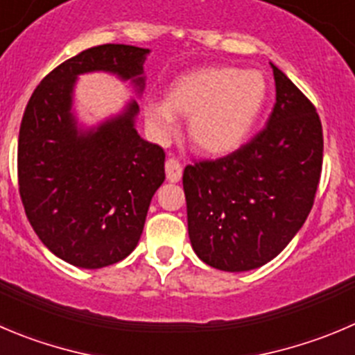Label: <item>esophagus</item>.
<instances>
[{
    "label": "esophagus",
    "instance_id": "34e87169",
    "mask_svg": "<svg viewBox=\"0 0 355 355\" xmlns=\"http://www.w3.org/2000/svg\"><path fill=\"white\" fill-rule=\"evenodd\" d=\"M165 174H167V180L171 183H178L181 180V175H183V167L175 158H168L165 162Z\"/></svg>",
    "mask_w": 355,
    "mask_h": 355
}]
</instances>
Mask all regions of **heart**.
<instances>
[{
	"instance_id": "1",
	"label": "heart",
	"mask_w": 355,
	"mask_h": 355,
	"mask_svg": "<svg viewBox=\"0 0 355 355\" xmlns=\"http://www.w3.org/2000/svg\"><path fill=\"white\" fill-rule=\"evenodd\" d=\"M268 101L261 71L209 66L183 74L168 85L165 101H146L148 130L167 144L180 130V116L190 118L188 134L202 153L225 157L244 146Z\"/></svg>"
}]
</instances>
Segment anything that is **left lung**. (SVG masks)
<instances>
[{"label":"left lung","instance_id":"obj_1","mask_svg":"<svg viewBox=\"0 0 355 355\" xmlns=\"http://www.w3.org/2000/svg\"><path fill=\"white\" fill-rule=\"evenodd\" d=\"M270 66L275 106L265 129L228 157L187 165L183 174L191 248L225 272L259 268L281 254L305 223L319 184V114Z\"/></svg>","mask_w":355,"mask_h":355}]
</instances>
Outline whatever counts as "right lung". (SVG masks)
I'll use <instances>...</instances> for the list:
<instances>
[{
  "label": "right lung",
  "instance_id": "1",
  "mask_svg": "<svg viewBox=\"0 0 355 355\" xmlns=\"http://www.w3.org/2000/svg\"><path fill=\"white\" fill-rule=\"evenodd\" d=\"M150 49L99 45L83 50L42 80L19 132V190L40 241L78 268H103L136 249L150 202L165 180V153L139 136V104L87 125L74 107L82 74L129 82L139 99Z\"/></svg>",
  "mask_w": 355,
  "mask_h": 355
}]
</instances>
